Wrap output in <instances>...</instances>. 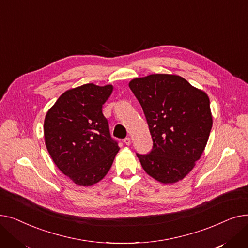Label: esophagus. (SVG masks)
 Here are the masks:
<instances>
[{
	"label": "esophagus",
	"mask_w": 248,
	"mask_h": 248,
	"mask_svg": "<svg viewBox=\"0 0 248 248\" xmlns=\"http://www.w3.org/2000/svg\"><path fill=\"white\" fill-rule=\"evenodd\" d=\"M124 144H125L126 146H129V145L132 144V140L129 139V138H125V139L124 140Z\"/></svg>",
	"instance_id": "34e87169"
}]
</instances>
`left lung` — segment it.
<instances>
[{"label":"left lung","mask_w":248,"mask_h":248,"mask_svg":"<svg viewBox=\"0 0 248 248\" xmlns=\"http://www.w3.org/2000/svg\"><path fill=\"white\" fill-rule=\"evenodd\" d=\"M144 110L153 139L137 154L148 175L163 184L183 180L200 158L213 124L206 93L175 74H151L128 83Z\"/></svg>","instance_id":"1"}]
</instances>
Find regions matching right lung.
Listing matches in <instances>:
<instances>
[{"instance_id": "add662e5", "label": "right lung", "mask_w": 248, "mask_h": 248, "mask_svg": "<svg viewBox=\"0 0 248 248\" xmlns=\"http://www.w3.org/2000/svg\"><path fill=\"white\" fill-rule=\"evenodd\" d=\"M113 86L87 83L65 91L46 113L45 145L59 170L80 186L106 176L120 147L110 137L102 104Z\"/></svg>"}]
</instances>
